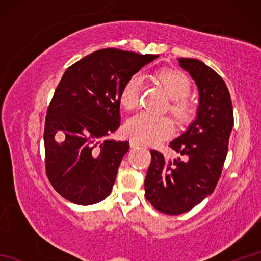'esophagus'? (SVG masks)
I'll list each match as a JSON object with an SVG mask.
<instances>
[{
    "instance_id": "esophagus-1",
    "label": "esophagus",
    "mask_w": 261,
    "mask_h": 261,
    "mask_svg": "<svg viewBox=\"0 0 261 261\" xmlns=\"http://www.w3.org/2000/svg\"><path fill=\"white\" fill-rule=\"evenodd\" d=\"M130 147L131 148H138V147H143V143L138 140H130Z\"/></svg>"
}]
</instances>
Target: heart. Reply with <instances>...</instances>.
Wrapping results in <instances>:
<instances>
[{
    "label": "heart",
    "mask_w": 261,
    "mask_h": 261,
    "mask_svg": "<svg viewBox=\"0 0 261 261\" xmlns=\"http://www.w3.org/2000/svg\"><path fill=\"white\" fill-rule=\"evenodd\" d=\"M156 80L171 99L169 112L180 123L190 122L195 114V107L187 98L191 93V83L187 77L179 71L165 69L156 75ZM140 93L141 79L135 75L126 82L121 92V104L126 110L137 108L140 101ZM124 132L127 137L138 141L156 143L171 136L174 123L168 116L140 112L126 120Z\"/></svg>",
    "instance_id": "1"
}]
</instances>
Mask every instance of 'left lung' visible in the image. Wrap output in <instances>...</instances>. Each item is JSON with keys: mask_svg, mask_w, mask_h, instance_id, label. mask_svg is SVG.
Wrapping results in <instances>:
<instances>
[{"mask_svg": "<svg viewBox=\"0 0 261 261\" xmlns=\"http://www.w3.org/2000/svg\"><path fill=\"white\" fill-rule=\"evenodd\" d=\"M198 90L196 118L170 148L182 158L167 159L151 150L145 179L146 198L169 215L192 210L213 193L222 173L233 127V109L224 81L198 59L178 58Z\"/></svg>", "mask_w": 261, "mask_h": 261, "instance_id": "1", "label": "left lung"}]
</instances>
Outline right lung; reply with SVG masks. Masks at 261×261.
<instances>
[{"mask_svg": "<svg viewBox=\"0 0 261 261\" xmlns=\"http://www.w3.org/2000/svg\"><path fill=\"white\" fill-rule=\"evenodd\" d=\"M157 55L108 48L71 65L55 91L46 116L49 181L79 205L107 198L129 141L108 136L120 126V96L126 82Z\"/></svg>", "mask_w": 261, "mask_h": 261, "instance_id": "obj_1", "label": "right lung"}]
</instances>
